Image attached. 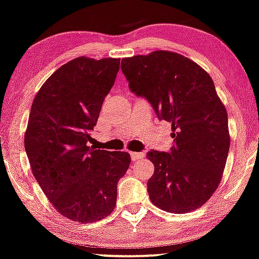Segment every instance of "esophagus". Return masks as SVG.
<instances>
[{
    "mask_svg": "<svg viewBox=\"0 0 259 259\" xmlns=\"http://www.w3.org/2000/svg\"><path fill=\"white\" fill-rule=\"evenodd\" d=\"M130 155H131V158H132L133 161H137V159H143L145 157L144 152H130Z\"/></svg>",
    "mask_w": 259,
    "mask_h": 259,
    "instance_id": "esophagus-1",
    "label": "esophagus"
}]
</instances>
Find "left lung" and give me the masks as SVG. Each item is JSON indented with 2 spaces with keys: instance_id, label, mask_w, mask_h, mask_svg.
Returning <instances> with one entry per match:
<instances>
[{
  "instance_id": "left-lung-1",
  "label": "left lung",
  "mask_w": 259,
  "mask_h": 259,
  "mask_svg": "<svg viewBox=\"0 0 259 259\" xmlns=\"http://www.w3.org/2000/svg\"><path fill=\"white\" fill-rule=\"evenodd\" d=\"M121 69L131 90L148 98L174 132L170 154L146 155L155 165L150 200L174 213L198 209L218 190L231 145L227 110L211 76L192 60L165 50L122 59Z\"/></svg>"
}]
</instances>
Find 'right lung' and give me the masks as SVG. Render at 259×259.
<instances>
[{
  "label": "right lung",
  "instance_id": "add662e5",
  "mask_svg": "<svg viewBox=\"0 0 259 259\" xmlns=\"http://www.w3.org/2000/svg\"><path fill=\"white\" fill-rule=\"evenodd\" d=\"M119 68L120 59L75 57L47 79L31 105L24 144L32 173L53 206L74 222L109 216L130 167L128 152L88 145Z\"/></svg>",
  "mask_w": 259,
  "mask_h": 259
}]
</instances>
